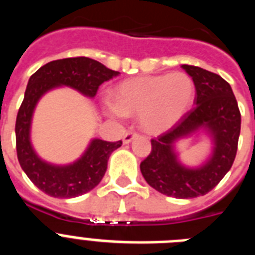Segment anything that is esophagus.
Masks as SVG:
<instances>
[{"mask_svg": "<svg viewBox=\"0 0 255 255\" xmlns=\"http://www.w3.org/2000/svg\"><path fill=\"white\" fill-rule=\"evenodd\" d=\"M135 136H138V134H136L135 131H132V130H130V131L125 132V135H124V138H123V141L125 144L130 143V141H131Z\"/></svg>", "mask_w": 255, "mask_h": 255, "instance_id": "esophagus-1", "label": "esophagus"}]
</instances>
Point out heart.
<instances>
[{"instance_id":"heart-1","label":"heart","mask_w":255,"mask_h":255,"mask_svg":"<svg viewBox=\"0 0 255 255\" xmlns=\"http://www.w3.org/2000/svg\"><path fill=\"white\" fill-rule=\"evenodd\" d=\"M194 83L184 73L141 76L121 83L115 101L105 102L114 117L139 114V121L148 131L170 129L186 114L194 98Z\"/></svg>"}]
</instances>
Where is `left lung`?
Segmentation results:
<instances>
[{
    "mask_svg": "<svg viewBox=\"0 0 255 255\" xmlns=\"http://www.w3.org/2000/svg\"><path fill=\"white\" fill-rule=\"evenodd\" d=\"M195 85L194 107L175 125L152 139V150L141 161L145 181L162 194L179 199L206 195L229 172L238 150L242 115L233 89L225 79L202 67L182 65ZM203 127L214 140L210 159L198 169H188L177 159L173 147L180 137Z\"/></svg>",
    "mask_w": 255,
    "mask_h": 255,
    "instance_id": "1",
    "label": "left lung"
}]
</instances>
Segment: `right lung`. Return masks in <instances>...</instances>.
<instances>
[{
    "mask_svg": "<svg viewBox=\"0 0 255 255\" xmlns=\"http://www.w3.org/2000/svg\"><path fill=\"white\" fill-rule=\"evenodd\" d=\"M119 74L93 58L70 57L51 61L30 76L15 125L16 153L26 176L43 193L55 198H74L91 191L105 176L110 155L123 141L93 139L84 154L67 166L42 161L30 143L31 116L39 98L60 85L71 87L93 98L102 83Z\"/></svg>",
    "mask_w": 255,
    "mask_h": 255,
    "instance_id": "right-lung-1",
    "label": "right lung"
}]
</instances>
